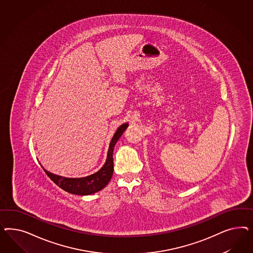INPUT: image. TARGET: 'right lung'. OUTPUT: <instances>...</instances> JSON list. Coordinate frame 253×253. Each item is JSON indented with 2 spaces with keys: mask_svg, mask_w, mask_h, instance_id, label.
I'll use <instances>...</instances> for the list:
<instances>
[{
  "mask_svg": "<svg viewBox=\"0 0 253 253\" xmlns=\"http://www.w3.org/2000/svg\"><path fill=\"white\" fill-rule=\"evenodd\" d=\"M129 126L128 123H123L116 130L113 137L110 141L108 151H107V160L103 167L98 171L92 173L88 176L81 178H69V177L61 176L52 173L43 168L46 174L63 190L69 192L70 194L79 195V196H88L96 192H99L107 186L111 177L113 175V150L116 143L123 135V131Z\"/></svg>",
  "mask_w": 253,
  "mask_h": 253,
  "instance_id": "right-lung-1",
  "label": "right lung"
}]
</instances>
